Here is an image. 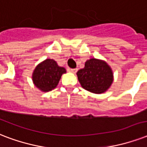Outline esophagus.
Here are the masks:
<instances>
[{
  "label": "esophagus",
  "mask_w": 147,
  "mask_h": 147,
  "mask_svg": "<svg viewBox=\"0 0 147 147\" xmlns=\"http://www.w3.org/2000/svg\"><path fill=\"white\" fill-rule=\"evenodd\" d=\"M77 68H74V69H70V72L74 73V74H75V73L77 72Z\"/></svg>",
  "instance_id": "obj_1"
}]
</instances>
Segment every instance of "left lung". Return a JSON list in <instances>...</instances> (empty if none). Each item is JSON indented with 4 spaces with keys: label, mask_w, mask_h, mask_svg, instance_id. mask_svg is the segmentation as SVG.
Segmentation results:
<instances>
[{
    "label": "left lung",
    "mask_w": 147,
    "mask_h": 147,
    "mask_svg": "<svg viewBox=\"0 0 147 147\" xmlns=\"http://www.w3.org/2000/svg\"><path fill=\"white\" fill-rule=\"evenodd\" d=\"M78 80L84 89L94 94H103L113 80L111 68L105 61L91 58L85 62V67L77 73Z\"/></svg>",
    "instance_id": "8db88e82"
}]
</instances>
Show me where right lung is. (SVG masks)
Instances as JSON below:
<instances>
[{
	"mask_svg": "<svg viewBox=\"0 0 147 147\" xmlns=\"http://www.w3.org/2000/svg\"><path fill=\"white\" fill-rule=\"evenodd\" d=\"M66 69L58 66L53 59H47L36 67L32 74L35 86L43 92L51 91L57 86Z\"/></svg>",
	"mask_w": 147,
	"mask_h": 147,
	"instance_id": "add662e5",
	"label": "right lung"
}]
</instances>
